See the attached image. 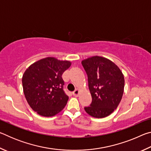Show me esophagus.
Here are the masks:
<instances>
[{"label": "esophagus", "mask_w": 151, "mask_h": 151, "mask_svg": "<svg viewBox=\"0 0 151 151\" xmlns=\"http://www.w3.org/2000/svg\"><path fill=\"white\" fill-rule=\"evenodd\" d=\"M73 94L75 96H78V94H79V90H78V89H76L75 91H74L73 92Z\"/></svg>", "instance_id": "34e87169"}]
</instances>
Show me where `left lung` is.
Here are the masks:
<instances>
[{"label":"left lung","instance_id":"left-lung-1","mask_svg":"<svg viewBox=\"0 0 151 151\" xmlns=\"http://www.w3.org/2000/svg\"><path fill=\"white\" fill-rule=\"evenodd\" d=\"M88 76L92 96L91 105L85 111L94 118L111 114L121 102L124 92V78L120 68L108 58L94 56L82 61Z\"/></svg>","mask_w":151,"mask_h":151}]
</instances>
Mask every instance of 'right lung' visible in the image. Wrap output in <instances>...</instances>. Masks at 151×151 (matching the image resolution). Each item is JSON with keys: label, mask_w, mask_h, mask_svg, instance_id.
Returning a JSON list of instances; mask_svg holds the SVG:
<instances>
[{"label": "right lung", "mask_w": 151, "mask_h": 151, "mask_svg": "<svg viewBox=\"0 0 151 151\" xmlns=\"http://www.w3.org/2000/svg\"><path fill=\"white\" fill-rule=\"evenodd\" d=\"M71 65L68 60L47 57L32 64L22 78L24 94L33 111L52 116L65 108L68 96L63 91L62 75Z\"/></svg>", "instance_id": "add662e5"}]
</instances>
